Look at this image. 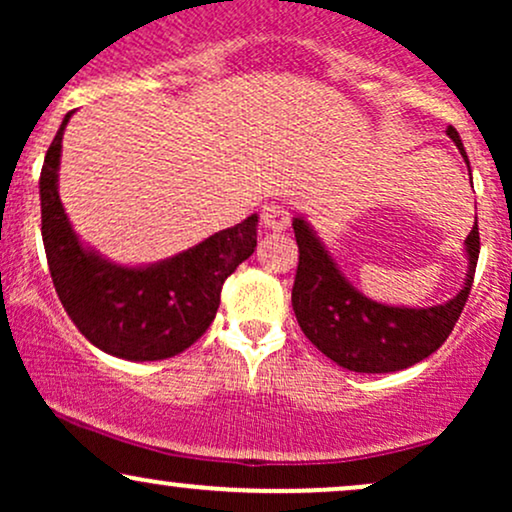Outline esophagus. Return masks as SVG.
<instances>
[{
    "instance_id": "34e87169",
    "label": "esophagus",
    "mask_w": 512,
    "mask_h": 512,
    "mask_svg": "<svg viewBox=\"0 0 512 512\" xmlns=\"http://www.w3.org/2000/svg\"><path fill=\"white\" fill-rule=\"evenodd\" d=\"M262 226L267 228V231H286V228L291 226V211L286 207H281V204H267V207L262 209Z\"/></svg>"
}]
</instances>
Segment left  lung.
<instances>
[{"label": "left lung", "mask_w": 512, "mask_h": 512, "mask_svg": "<svg viewBox=\"0 0 512 512\" xmlns=\"http://www.w3.org/2000/svg\"><path fill=\"white\" fill-rule=\"evenodd\" d=\"M448 137L469 166L467 151L455 127H448ZM293 233L301 252L291 293L293 313L305 337L346 370L392 373L424 361L448 339L472 291L479 260L477 221L464 240L467 274L460 291L450 301L426 308L380 303L358 291L305 216L293 219Z\"/></svg>", "instance_id": "obj_1"}]
</instances>
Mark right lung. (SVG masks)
Listing matches in <instances>:
<instances>
[{
    "label": "right lung",
    "mask_w": 512,
    "mask_h": 512,
    "mask_svg": "<svg viewBox=\"0 0 512 512\" xmlns=\"http://www.w3.org/2000/svg\"><path fill=\"white\" fill-rule=\"evenodd\" d=\"M64 115L40 173V219L52 284L79 332L105 354L125 361L178 356L207 332L221 286L255 252L252 214L202 243L149 264H120L84 243L60 199Z\"/></svg>",
    "instance_id": "add662e5"
}]
</instances>
